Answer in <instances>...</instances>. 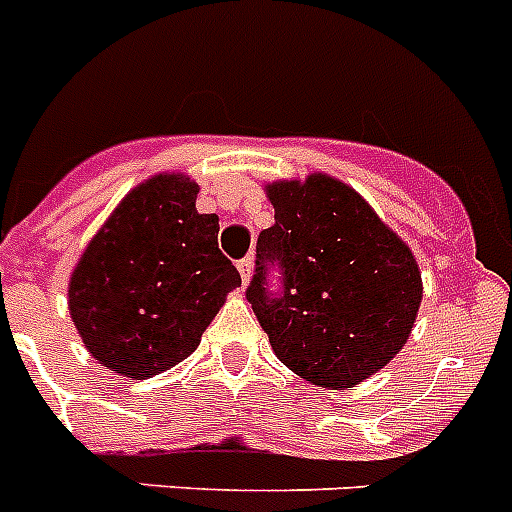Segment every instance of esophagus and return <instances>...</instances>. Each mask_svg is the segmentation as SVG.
<instances>
[{
    "label": "esophagus",
    "mask_w": 512,
    "mask_h": 512,
    "mask_svg": "<svg viewBox=\"0 0 512 512\" xmlns=\"http://www.w3.org/2000/svg\"><path fill=\"white\" fill-rule=\"evenodd\" d=\"M238 272H240V279H243V285H248V279H251V272H253L251 256H246V259L238 261Z\"/></svg>",
    "instance_id": "34e87169"
}]
</instances>
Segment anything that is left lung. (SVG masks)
<instances>
[{
    "mask_svg": "<svg viewBox=\"0 0 512 512\" xmlns=\"http://www.w3.org/2000/svg\"><path fill=\"white\" fill-rule=\"evenodd\" d=\"M266 196L274 225L256 243L248 303L292 373L329 391L357 386L412 334L417 259L352 186L326 173L274 181ZM272 265L283 272L279 293L265 282Z\"/></svg>",
    "mask_w": 512,
    "mask_h": 512,
    "instance_id": "obj_1",
    "label": "left lung"
}]
</instances>
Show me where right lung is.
Listing matches in <instances>:
<instances>
[{"instance_id":"1","label":"right lung","mask_w":512,"mask_h":512,"mask_svg":"<svg viewBox=\"0 0 512 512\" xmlns=\"http://www.w3.org/2000/svg\"><path fill=\"white\" fill-rule=\"evenodd\" d=\"M183 173L147 178L87 243L69 277V316L87 352L108 370L144 381L173 368L240 287L217 248V214L196 212Z\"/></svg>"}]
</instances>
